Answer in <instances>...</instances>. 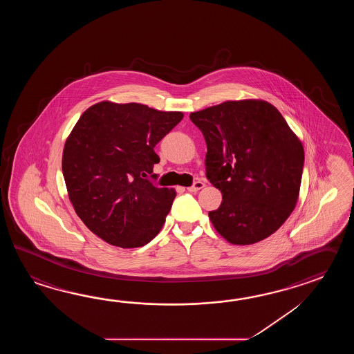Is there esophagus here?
<instances>
[{
    "mask_svg": "<svg viewBox=\"0 0 354 354\" xmlns=\"http://www.w3.org/2000/svg\"><path fill=\"white\" fill-rule=\"evenodd\" d=\"M203 187H205V183H203V180H196L195 183L191 187H188L187 189L189 192H197L198 189H201Z\"/></svg>",
    "mask_w": 354,
    "mask_h": 354,
    "instance_id": "34e87169",
    "label": "esophagus"
}]
</instances>
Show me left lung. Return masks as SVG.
Returning a JSON list of instances; mask_svg holds the SVG:
<instances>
[{
  "mask_svg": "<svg viewBox=\"0 0 354 354\" xmlns=\"http://www.w3.org/2000/svg\"><path fill=\"white\" fill-rule=\"evenodd\" d=\"M207 153L206 177L223 201L209 211L226 241L248 245L274 233L294 211L304 148L274 106L261 100L226 101L192 113Z\"/></svg>",
  "mask_w": 354,
  "mask_h": 354,
  "instance_id": "left-lung-1",
  "label": "left lung"
}]
</instances>
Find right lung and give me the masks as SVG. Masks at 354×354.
Listing matches in <instances>:
<instances>
[{"instance_id":"obj_1","label":"right lung","mask_w":354,"mask_h":354,"mask_svg":"<svg viewBox=\"0 0 354 354\" xmlns=\"http://www.w3.org/2000/svg\"><path fill=\"white\" fill-rule=\"evenodd\" d=\"M178 111L142 104L100 102L77 121L63 151L62 171L77 215L102 241L143 247L159 233L176 191L148 180L154 147L182 120Z\"/></svg>"}]
</instances>
